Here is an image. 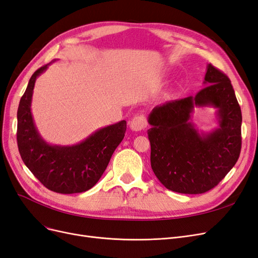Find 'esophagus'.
<instances>
[{"mask_svg":"<svg viewBox=\"0 0 258 258\" xmlns=\"http://www.w3.org/2000/svg\"><path fill=\"white\" fill-rule=\"evenodd\" d=\"M146 126H147V122H146V119L143 115H138L135 117V118H132L129 121L130 129L132 131H136V132L144 130V128Z\"/></svg>","mask_w":258,"mask_h":258,"instance_id":"34e87169","label":"esophagus"}]
</instances>
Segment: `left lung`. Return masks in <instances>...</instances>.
Segmentation results:
<instances>
[{"label":"left lung","mask_w":258,"mask_h":258,"mask_svg":"<svg viewBox=\"0 0 258 258\" xmlns=\"http://www.w3.org/2000/svg\"><path fill=\"white\" fill-rule=\"evenodd\" d=\"M196 96L155 106L148 115L151 166L166 188L181 194L212 189L236 165L241 151V108L229 79L207 66ZM215 108L219 126L199 131L191 120L195 108Z\"/></svg>","instance_id":"8db88e82"}]
</instances>
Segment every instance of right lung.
I'll use <instances>...</instances> for the list:
<instances>
[{"mask_svg":"<svg viewBox=\"0 0 258 258\" xmlns=\"http://www.w3.org/2000/svg\"><path fill=\"white\" fill-rule=\"evenodd\" d=\"M52 62L34 72L20 99L17 112L19 153L28 169L48 189L59 194L83 192L92 188L102 176L122 141L127 122L120 120L100 128L74 145L50 144L44 140L34 122L31 104L36 79Z\"/></svg>","mask_w":258,"mask_h":258,"instance_id":"right-lung-1","label":"right lung"}]
</instances>
